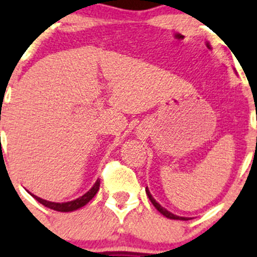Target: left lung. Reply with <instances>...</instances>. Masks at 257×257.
Instances as JSON below:
<instances>
[{
	"label": "left lung",
	"mask_w": 257,
	"mask_h": 257,
	"mask_svg": "<svg viewBox=\"0 0 257 257\" xmlns=\"http://www.w3.org/2000/svg\"><path fill=\"white\" fill-rule=\"evenodd\" d=\"M145 192H147V194H148V197H149V199L151 201V203L154 204V207L156 208V209L159 210V212L161 213V214L163 215H165V217L166 218H169V219H176V220H190L191 218H186V217H178V215H176V214H172L171 212H169V210L167 209H165L164 207H161L160 204L158 203V202L155 201V199H154V197L151 196V193H150V191H149V188H145Z\"/></svg>",
	"instance_id": "left-lung-1"
}]
</instances>
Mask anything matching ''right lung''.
<instances>
[{"label": "right lung", "instance_id": "add662e5", "mask_svg": "<svg viewBox=\"0 0 257 257\" xmlns=\"http://www.w3.org/2000/svg\"><path fill=\"white\" fill-rule=\"evenodd\" d=\"M98 190H99V180H97L96 182H94V185L91 187V190H88L87 192L83 194V196H81L80 198H76L74 199V201H70V202H64V203H55V202L45 201V199L39 198V197L34 196V194L32 193L31 194L37 199L38 202H39V203H42L43 206L50 208V209L56 210V212H72V210H76L81 207L86 206V204L93 198L94 194L97 193V191Z\"/></svg>", "mask_w": 257, "mask_h": 257}]
</instances>
